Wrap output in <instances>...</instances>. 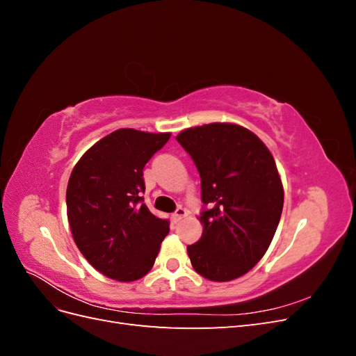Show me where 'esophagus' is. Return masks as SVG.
<instances>
[{"mask_svg":"<svg viewBox=\"0 0 356 356\" xmlns=\"http://www.w3.org/2000/svg\"><path fill=\"white\" fill-rule=\"evenodd\" d=\"M187 215H188L187 209H184V208H178V209L175 211V213L172 215V220H174L175 222H178V221H181L182 218H186Z\"/></svg>","mask_w":356,"mask_h":356,"instance_id":"obj_1","label":"esophagus"}]
</instances>
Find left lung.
<instances>
[{
  "mask_svg": "<svg viewBox=\"0 0 356 356\" xmlns=\"http://www.w3.org/2000/svg\"><path fill=\"white\" fill-rule=\"evenodd\" d=\"M177 141L199 170L203 233L187 252L213 282L241 277L261 260L284 208V186L272 153L250 129L211 123L184 129Z\"/></svg>",
  "mask_w": 356,
  "mask_h": 356,
  "instance_id": "1",
  "label": "left lung"
}]
</instances>
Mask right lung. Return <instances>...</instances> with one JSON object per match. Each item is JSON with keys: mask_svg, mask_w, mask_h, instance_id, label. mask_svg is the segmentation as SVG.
<instances>
[{"mask_svg": "<svg viewBox=\"0 0 356 356\" xmlns=\"http://www.w3.org/2000/svg\"><path fill=\"white\" fill-rule=\"evenodd\" d=\"M170 138L118 129L104 136L74 166L67 187V215L75 245L96 270L134 282L156 261L169 221L143 203V169Z\"/></svg>", "mask_w": 356, "mask_h": 356, "instance_id": "obj_1", "label": "right lung"}]
</instances>
